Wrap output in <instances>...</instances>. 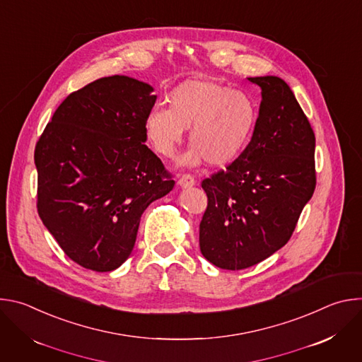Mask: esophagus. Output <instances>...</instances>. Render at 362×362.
Returning a JSON list of instances; mask_svg holds the SVG:
<instances>
[{"label": "esophagus", "instance_id": "esophagus-1", "mask_svg": "<svg viewBox=\"0 0 362 362\" xmlns=\"http://www.w3.org/2000/svg\"><path fill=\"white\" fill-rule=\"evenodd\" d=\"M177 183L182 186V187H190L194 185V177L192 175H182L177 180Z\"/></svg>", "mask_w": 362, "mask_h": 362}]
</instances>
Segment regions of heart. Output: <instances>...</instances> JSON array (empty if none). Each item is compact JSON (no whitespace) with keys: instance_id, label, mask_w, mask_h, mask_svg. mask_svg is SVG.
Masks as SVG:
<instances>
[{"instance_id":"heart-1","label":"heart","mask_w":362,"mask_h":362,"mask_svg":"<svg viewBox=\"0 0 362 362\" xmlns=\"http://www.w3.org/2000/svg\"><path fill=\"white\" fill-rule=\"evenodd\" d=\"M257 120L253 100L243 91L228 86L187 80L169 95V109H153L144 130L153 148L166 159L175 158L190 131L194 146L182 159L194 166L206 159L211 166H226L238 159L249 144Z\"/></svg>"}]
</instances>
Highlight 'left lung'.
<instances>
[{
  "label": "left lung",
  "instance_id": "obj_1",
  "mask_svg": "<svg viewBox=\"0 0 362 362\" xmlns=\"http://www.w3.org/2000/svg\"><path fill=\"white\" fill-rule=\"evenodd\" d=\"M249 81L262 90L252 139L225 170L202 182L208 208L200 252L229 271L259 264L286 245L317 185L315 134L289 86L275 76Z\"/></svg>",
  "mask_w": 362,
  "mask_h": 362
}]
</instances>
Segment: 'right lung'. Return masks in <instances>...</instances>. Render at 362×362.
Returning a JSON list of instances; mask_svg holds the SVG:
<instances>
[{
  "label": "right lung",
  "mask_w": 362,
  "mask_h": 362,
  "mask_svg": "<svg viewBox=\"0 0 362 362\" xmlns=\"http://www.w3.org/2000/svg\"><path fill=\"white\" fill-rule=\"evenodd\" d=\"M151 91L126 76L98 78L66 97L35 144L38 215L86 269L119 268L147 206L175 186L144 144Z\"/></svg>",
  "instance_id": "add662e5"
}]
</instances>
